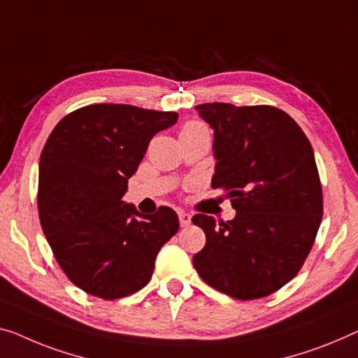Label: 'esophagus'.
I'll return each mask as SVG.
<instances>
[{
	"label": "esophagus",
	"mask_w": 358,
	"mask_h": 358,
	"mask_svg": "<svg viewBox=\"0 0 358 358\" xmlns=\"http://www.w3.org/2000/svg\"><path fill=\"white\" fill-rule=\"evenodd\" d=\"M178 218H180V225L181 227H189V223H191L189 213H186L183 210H178Z\"/></svg>",
	"instance_id": "esophagus-1"
}]
</instances>
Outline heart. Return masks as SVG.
<instances>
[{
    "label": "heart",
    "instance_id": "obj_1",
    "mask_svg": "<svg viewBox=\"0 0 358 358\" xmlns=\"http://www.w3.org/2000/svg\"><path fill=\"white\" fill-rule=\"evenodd\" d=\"M202 131H207V127L199 120L186 122L183 128H181V133H202Z\"/></svg>",
    "mask_w": 358,
    "mask_h": 358
}]
</instances>
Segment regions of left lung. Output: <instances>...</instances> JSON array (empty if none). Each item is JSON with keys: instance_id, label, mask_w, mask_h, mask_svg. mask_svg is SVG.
I'll use <instances>...</instances> for the list:
<instances>
[{"instance_id": "1", "label": "left lung", "mask_w": 358, "mask_h": 358, "mask_svg": "<svg viewBox=\"0 0 358 358\" xmlns=\"http://www.w3.org/2000/svg\"><path fill=\"white\" fill-rule=\"evenodd\" d=\"M213 128V189L227 191L236 217L196 213L206 246L193 265L223 294L254 301L273 294L302 268L323 215L315 156L306 133L273 106H196Z\"/></svg>"}]
</instances>
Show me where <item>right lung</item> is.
I'll return each mask as SVG.
<instances>
[{
  "label": "right lung",
  "mask_w": 358,
  "mask_h": 358,
  "mask_svg": "<svg viewBox=\"0 0 358 358\" xmlns=\"http://www.w3.org/2000/svg\"><path fill=\"white\" fill-rule=\"evenodd\" d=\"M177 119V112L90 104L48 136L36 194L40 223L62 271L87 294L114 301L140 291L159 250L178 231L170 207L143 215L122 202L149 141Z\"/></svg>",
  "instance_id": "add662e5"
}]
</instances>
